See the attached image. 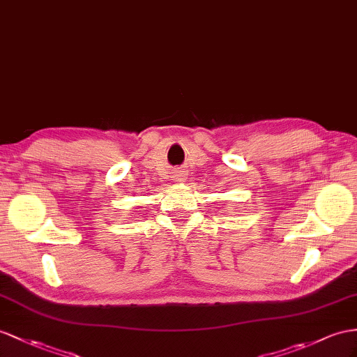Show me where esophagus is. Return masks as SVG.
Listing matches in <instances>:
<instances>
[{"label": "esophagus", "instance_id": "34e87169", "mask_svg": "<svg viewBox=\"0 0 357 357\" xmlns=\"http://www.w3.org/2000/svg\"><path fill=\"white\" fill-rule=\"evenodd\" d=\"M173 178H175V181H178V182H182L185 179V175L182 172H176L175 175H173Z\"/></svg>", "mask_w": 357, "mask_h": 357}]
</instances>
